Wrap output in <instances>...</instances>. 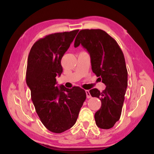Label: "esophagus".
<instances>
[{
  "mask_svg": "<svg viewBox=\"0 0 154 154\" xmlns=\"http://www.w3.org/2000/svg\"><path fill=\"white\" fill-rule=\"evenodd\" d=\"M85 93H86V95H87V99H89V98L91 97V94L89 93V90H86L85 91Z\"/></svg>",
  "mask_w": 154,
  "mask_h": 154,
  "instance_id": "esophagus-1",
  "label": "esophagus"
}]
</instances>
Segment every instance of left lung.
<instances>
[{
	"label": "left lung",
	"instance_id": "8db88e82",
	"mask_svg": "<svg viewBox=\"0 0 154 154\" xmlns=\"http://www.w3.org/2000/svg\"><path fill=\"white\" fill-rule=\"evenodd\" d=\"M86 49L91 57V67L98 79L106 85L103 92L93 89V97L101 101L100 109L94 114L96 124L110 129L119 121L128 85V71L122 51L114 38L100 29L80 30L74 46Z\"/></svg>",
	"mask_w": 154,
	"mask_h": 154
}]
</instances>
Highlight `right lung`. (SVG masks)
I'll list each match as a JSON object with an SVG mask.
<instances>
[{
	"label": "right lung",
	"mask_w": 154,
	"mask_h": 154,
	"mask_svg": "<svg viewBox=\"0 0 154 154\" xmlns=\"http://www.w3.org/2000/svg\"><path fill=\"white\" fill-rule=\"evenodd\" d=\"M79 30L48 35L35 42L28 55L26 84L41 122L50 131L60 134L75 124L86 93L79 87L56 85L63 68L61 58Z\"/></svg>",
	"instance_id": "add662e5"
}]
</instances>
